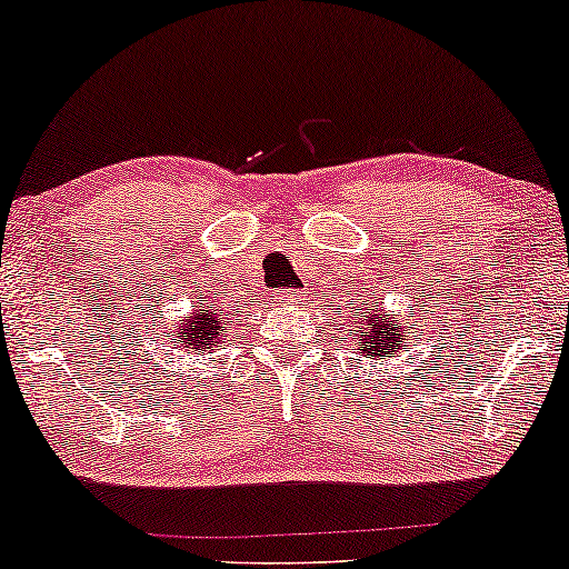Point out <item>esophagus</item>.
Wrapping results in <instances>:
<instances>
[{
	"mask_svg": "<svg viewBox=\"0 0 569 569\" xmlns=\"http://www.w3.org/2000/svg\"><path fill=\"white\" fill-rule=\"evenodd\" d=\"M277 300H279V303H296V300H300V292H296V290H277Z\"/></svg>",
	"mask_w": 569,
	"mask_h": 569,
	"instance_id": "esophagus-1",
	"label": "esophagus"
}]
</instances>
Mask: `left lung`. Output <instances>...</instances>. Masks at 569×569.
Segmentation results:
<instances>
[{"instance_id":"1","label":"left lung","mask_w":569,"mask_h":569,"mask_svg":"<svg viewBox=\"0 0 569 569\" xmlns=\"http://www.w3.org/2000/svg\"><path fill=\"white\" fill-rule=\"evenodd\" d=\"M361 316L365 317L363 320L360 319ZM353 319H356L353 335H359V338L353 340H361L359 350L367 356V359H371V356H375V359H380V356H390L392 350L403 346L406 335H409L403 327H398L396 313L390 317V313L375 311V306L369 303H361V308H356Z\"/></svg>"}]
</instances>
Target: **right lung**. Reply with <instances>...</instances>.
<instances>
[{
	"instance_id": "right-lung-1",
	"label": "right lung",
	"mask_w": 569,
	"mask_h": 569,
	"mask_svg": "<svg viewBox=\"0 0 569 569\" xmlns=\"http://www.w3.org/2000/svg\"><path fill=\"white\" fill-rule=\"evenodd\" d=\"M223 317L227 313H219V308L200 303L194 308V313L181 319V325L177 329V338L184 348L192 350H206V348H216V342L223 340ZM171 338V335H168Z\"/></svg>"
}]
</instances>
